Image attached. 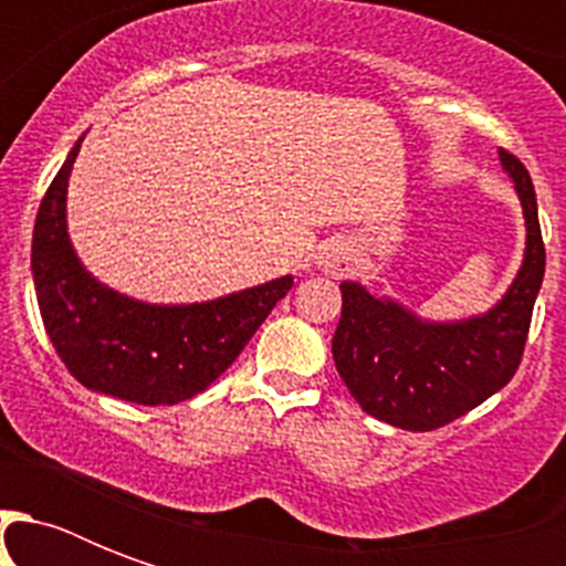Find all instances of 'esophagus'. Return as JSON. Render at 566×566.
Returning <instances> with one entry per match:
<instances>
[{
	"label": "esophagus",
	"instance_id": "34e87169",
	"mask_svg": "<svg viewBox=\"0 0 566 566\" xmlns=\"http://www.w3.org/2000/svg\"><path fill=\"white\" fill-rule=\"evenodd\" d=\"M317 264L332 275L344 273V270H349V264H353V249H349V243H344V240H332L326 247H319Z\"/></svg>",
	"mask_w": 566,
	"mask_h": 566
}]
</instances>
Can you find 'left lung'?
I'll return each instance as SVG.
<instances>
[{
	"label": "left lung",
	"instance_id": "left-lung-1",
	"mask_svg": "<svg viewBox=\"0 0 566 566\" xmlns=\"http://www.w3.org/2000/svg\"><path fill=\"white\" fill-rule=\"evenodd\" d=\"M526 217V258L509 293L482 317L426 323L355 282L340 284L344 311L332 355L364 411L396 429L431 431L464 417L509 385L526 349L546 249L532 176L500 149Z\"/></svg>",
	"mask_w": 566,
	"mask_h": 566
}]
</instances>
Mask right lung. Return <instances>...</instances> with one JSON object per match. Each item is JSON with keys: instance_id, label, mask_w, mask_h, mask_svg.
<instances>
[{"instance_id": "obj_1", "label": "right lung", "mask_w": 566, "mask_h": 566, "mask_svg": "<svg viewBox=\"0 0 566 566\" xmlns=\"http://www.w3.org/2000/svg\"><path fill=\"white\" fill-rule=\"evenodd\" d=\"M66 155L34 220L31 273L46 335L84 387L137 405H176L229 370L293 279L258 284L202 305H146L99 284L66 234Z\"/></svg>"}]
</instances>
